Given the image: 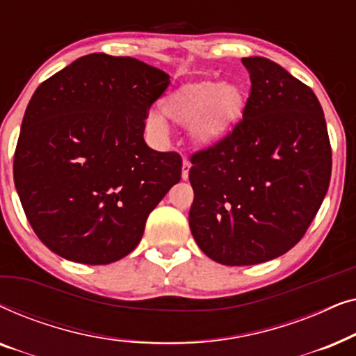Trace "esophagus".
Here are the masks:
<instances>
[{
	"label": "esophagus",
	"mask_w": 356,
	"mask_h": 356,
	"mask_svg": "<svg viewBox=\"0 0 356 356\" xmlns=\"http://www.w3.org/2000/svg\"><path fill=\"white\" fill-rule=\"evenodd\" d=\"M189 170H191V163L188 162V160H183V170H181V178L186 181L188 177H189Z\"/></svg>",
	"instance_id": "obj_1"
}]
</instances>
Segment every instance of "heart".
<instances>
[{"label":"heart","mask_w":356,"mask_h":356,"mask_svg":"<svg viewBox=\"0 0 356 356\" xmlns=\"http://www.w3.org/2000/svg\"><path fill=\"white\" fill-rule=\"evenodd\" d=\"M246 89L235 81H194L179 86L165 97L160 110L170 121L191 126V139L201 147H212L225 140L243 121L246 111ZM147 128L165 133L159 115H150Z\"/></svg>","instance_id":"heart-1"}]
</instances>
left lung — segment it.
Wrapping results in <instances>:
<instances>
[{
    "instance_id": "left-lung-1",
    "label": "left lung",
    "mask_w": 356,
    "mask_h": 356,
    "mask_svg": "<svg viewBox=\"0 0 356 356\" xmlns=\"http://www.w3.org/2000/svg\"><path fill=\"white\" fill-rule=\"evenodd\" d=\"M251 94L238 128L191 157L189 228L206 256L252 266L291 250L327 193V126L314 92L277 63L243 58Z\"/></svg>"
}]
</instances>
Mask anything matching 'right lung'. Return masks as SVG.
Masks as SVG:
<instances>
[{"label": "right lung", "mask_w": 356, "mask_h": 356, "mask_svg": "<svg viewBox=\"0 0 356 356\" xmlns=\"http://www.w3.org/2000/svg\"><path fill=\"white\" fill-rule=\"evenodd\" d=\"M170 76L129 56L92 53L42 82L24 113L14 184L35 235L81 264L128 256L181 179V157L144 140Z\"/></svg>", "instance_id": "obj_1"}]
</instances>
